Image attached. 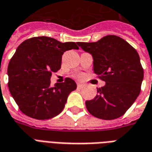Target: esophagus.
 Wrapping results in <instances>:
<instances>
[{
	"instance_id": "esophagus-1",
	"label": "esophagus",
	"mask_w": 152,
	"mask_h": 152,
	"mask_svg": "<svg viewBox=\"0 0 152 152\" xmlns=\"http://www.w3.org/2000/svg\"><path fill=\"white\" fill-rule=\"evenodd\" d=\"M83 87H84V85H83V84H81V83H77V88H78V89H81Z\"/></svg>"
}]
</instances>
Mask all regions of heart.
Segmentation results:
<instances>
[{
  "mask_svg": "<svg viewBox=\"0 0 152 152\" xmlns=\"http://www.w3.org/2000/svg\"><path fill=\"white\" fill-rule=\"evenodd\" d=\"M77 76H78V77H81V75H78Z\"/></svg>",
  "mask_w": 152,
  "mask_h": 152,
  "instance_id": "obj_1",
  "label": "heart"
}]
</instances>
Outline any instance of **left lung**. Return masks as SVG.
Masks as SVG:
<instances>
[{"label":"left lung","instance_id":"obj_1","mask_svg":"<svg viewBox=\"0 0 152 152\" xmlns=\"http://www.w3.org/2000/svg\"><path fill=\"white\" fill-rule=\"evenodd\" d=\"M94 59V72L106 85L98 94L86 102L91 115L102 120L121 117L130 107L141 91L143 69L138 53L127 41L108 35L97 42H78Z\"/></svg>","mask_w":152,"mask_h":152}]
</instances>
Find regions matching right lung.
Wrapping results in <instances>:
<instances>
[{"instance_id": "right-lung-1", "label": "right lung", "mask_w": 152, "mask_h": 152, "mask_svg": "<svg viewBox=\"0 0 152 152\" xmlns=\"http://www.w3.org/2000/svg\"><path fill=\"white\" fill-rule=\"evenodd\" d=\"M72 49H79L75 42L62 43L48 37L30 38L18 45L9 63L8 87L23 114L48 120L63 111L76 84L66 78L51 87L50 77L61 68L63 53Z\"/></svg>"}]
</instances>
